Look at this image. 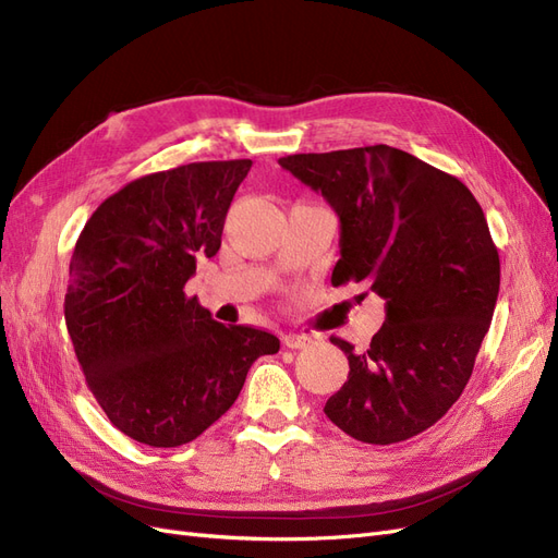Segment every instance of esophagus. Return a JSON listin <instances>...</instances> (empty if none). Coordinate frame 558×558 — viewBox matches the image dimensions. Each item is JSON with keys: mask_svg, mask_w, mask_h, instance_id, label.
I'll return each mask as SVG.
<instances>
[{"mask_svg": "<svg viewBox=\"0 0 558 558\" xmlns=\"http://www.w3.org/2000/svg\"><path fill=\"white\" fill-rule=\"evenodd\" d=\"M310 344V337L302 335V332H289L283 335V347L289 349H305Z\"/></svg>", "mask_w": 558, "mask_h": 558, "instance_id": "esophagus-1", "label": "esophagus"}]
</instances>
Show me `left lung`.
I'll return each instance as SVG.
<instances>
[{"label":"left lung","instance_id":"1","mask_svg":"<svg viewBox=\"0 0 558 558\" xmlns=\"http://www.w3.org/2000/svg\"><path fill=\"white\" fill-rule=\"evenodd\" d=\"M340 218L332 286L365 281L386 300L365 353L332 337L349 379L326 416L353 440L393 445L430 428L461 398L500 289L498 248L465 185L377 144L279 158Z\"/></svg>","mask_w":558,"mask_h":558}]
</instances>
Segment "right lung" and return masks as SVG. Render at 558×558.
I'll return each instance as SVG.
<instances>
[{"mask_svg":"<svg viewBox=\"0 0 558 558\" xmlns=\"http://www.w3.org/2000/svg\"><path fill=\"white\" fill-rule=\"evenodd\" d=\"M251 160L191 162L130 181L81 230L64 320L111 424L148 447L193 442L238 400L272 332L223 326L185 281L221 248Z\"/></svg>","mask_w":558,"mask_h":558,"instance_id":"right-lung-1","label":"right lung"}]
</instances>
